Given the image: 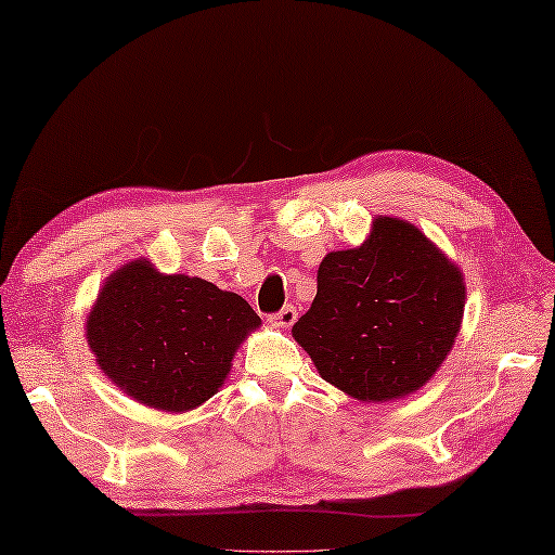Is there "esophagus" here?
Listing matches in <instances>:
<instances>
[{"instance_id": "esophagus-1", "label": "esophagus", "mask_w": 555, "mask_h": 555, "mask_svg": "<svg viewBox=\"0 0 555 555\" xmlns=\"http://www.w3.org/2000/svg\"><path fill=\"white\" fill-rule=\"evenodd\" d=\"M295 320H297V310H295L293 305H285L283 310L268 317V322H270L272 326H278V330H287V326L295 324Z\"/></svg>"}]
</instances>
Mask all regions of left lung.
I'll return each instance as SVG.
<instances>
[{"instance_id": "left-lung-1", "label": "left lung", "mask_w": 555, "mask_h": 555, "mask_svg": "<svg viewBox=\"0 0 555 555\" xmlns=\"http://www.w3.org/2000/svg\"><path fill=\"white\" fill-rule=\"evenodd\" d=\"M465 275L417 225L376 216L357 248L326 253L293 337L320 376L361 403L421 390L465 314Z\"/></svg>"}]
</instances>
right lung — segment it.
I'll return each mask as SVG.
<instances>
[{"label":"right lung","instance_id":"obj_1","mask_svg":"<svg viewBox=\"0 0 555 555\" xmlns=\"http://www.w3.org/2000/svg\"><path fill=\"white\" fill-rule=\"evenodd\" d=\"M258 326L241 295L134 258L100 287L86 339L122 393L154 411L189 413L218 393L235 351Z\"/></svg>","mask_w":555,"mask_h":555}]
</instances>
